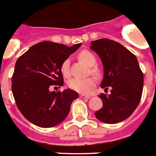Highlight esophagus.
Returning <instances> with one entry per match:
<instances>
[{
  "instance_id": "obj_1",
  "label": "esophagus",
  "mask_w": 156,
  "mask_h": 156,
  "mask_svg": "<svg viewBox=\"0 0 156 156\" xmlns=\"http://www.w3.org/2000/svg\"><path fill=\"white\" fill-rule=\"evenodd\" d=\"M80 97L82 99H90V96H87V95H84V94H81Z\"/></svg>"
}]
</instances>
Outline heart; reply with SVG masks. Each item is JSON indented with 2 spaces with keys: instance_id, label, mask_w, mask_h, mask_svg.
Masks as SVG:
<instances>
[{
  "instance_id": "heart-1",
  "label": "heart",
  "mask_w": 156,
  "mask_h": 156,
  "mask_svg": "<svg viewBox=\"0 0 156 156\" xmlns=\"http://www.w3.org/2000/svg\"><path fill=\"white\" fill-rule=\"evenodd\" d=\"M80 60L83 62L87 66L92 67L95 65L96 62V57L92 52L87 50H83L79 53ZM70 60L69 58H67L64 60L60 66V71L62 73L63 76L65 77H69L70 76ZM92 72L93 73H97L96 69H92ZM96 84V80L93 77H87V78H73L69 80L68 82V85L71 89L74 90L76 92H80V93H88L91 91L92 87H94Z\"/></svg>"
}]
</instances>
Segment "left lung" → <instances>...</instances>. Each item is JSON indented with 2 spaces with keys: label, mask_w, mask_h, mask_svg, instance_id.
<instances>
[{
  "label": "left lung",
  "mask_w": 156,
  "mask_h": 156,
  "mask_svg": "<svg viewBox=\"0 0 156 156\" xmlns=\"http://www.w3.org/2000/svg\"><path fill=\"white\" fill-rule=\"evenodd\" d=\"M90 48L98 54L104 67L100 84L111 93L101 94L103 107L95 115L106 123L123 121L132 115L140 104L144 87V75L133 53L118 42L100 39L91 42Z\"/></svg>",
  "instance_id": "obj_1"
}]
</instances>
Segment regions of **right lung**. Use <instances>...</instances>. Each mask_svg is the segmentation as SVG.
Instances as JSON below:
<instances>
[{
	"instance_id": "obj_1",
	"label": "right lung",
	"mask_w": 156,
	"mask_h": 156,
	"mask_svg": "<svg viewBox=\"0 0 156 156\" xmlns=\"http://www.w3.org/2000/svg\"><path fill=\"white\" fill-rule=\"evenodd\" d=\"M80 45L81 43L68 47L43 41L18 58L12 77V92L18 109L29 122L52 127L68 116L78 93L72 89L51 92L49 88L64 84L61 64Z\"/></svg>"
}]
</instances>
